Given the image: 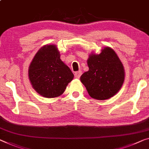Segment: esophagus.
I'll return each instance as SVG.
<instances>
[{"label":"esophagus","mask_w":149,"mask_h":149,"mask_svg":"<svg viewBox=\"0 0 149 149\" xmlns=\"http://www.w3.org/2000/svg\"><path fill=\"white\" fill-rule=\"evenodd\" d=\"M82 74V72L81 70H79V71H77L74 73V77L75 78H77V79H79L80 77L81 76Z\"/></svg>","instance_id":"obj_1"}]
</instances>
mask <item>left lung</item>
<instances>
[{
    "instance_id": "1",
    "label": "left lung",
    "mask_w": 149,
    "mask_h": 149,
    "mask_svg": "<svg viewBox=\"0 0 149 149\" xmlns=\"http://www.w3.org/2000/svg\"><path fill=\"white\" fill-rule=\"evenodd\" d=\"M88 71L81 81L88 95L97 100L108 99L118 92L125 80V70L117 54L105 47L99 54H92L87 60Z\"/></svg>"
}]
</instances>
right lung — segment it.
<instances>
[{
	"instance_id": "add662e5",
	"label": "right lung",
	"mask_w": 149,
	"mask_h": 149,
	"mask_svg": "<svg viewBox=\"0 0 149 149\" xmlns=\"http://www.w3.org/2000/svg\"><path fill=\"white\" fill-rule=\"evenodd\" d=\"M29 77L33 87L39 95L47 98L61 95L74 74L60 58L55 45L41 48L32 61Z\"/></svg>"
}]
</instances>
